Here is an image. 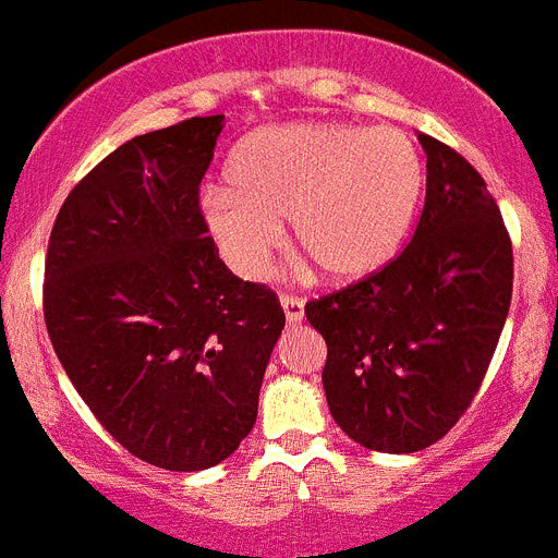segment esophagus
Instances as JSON below:
<instances>
[{
    "mask_svg": "<svg viewBox=\"0 0 558 558\" xmlns=\"http://www.w3.org/2000/svg\"><path fill=\"white\" fill-rule=\"evenodd\" d=\"M279 304H282L288 324H301L304 320V301L301 299H295V295H279Z\"/></svg>",
    "mask_w": 558,
    "mask_h": 558,
    "instance_id": "34e87169",
    "label": "esophagus"
}]
</instances>
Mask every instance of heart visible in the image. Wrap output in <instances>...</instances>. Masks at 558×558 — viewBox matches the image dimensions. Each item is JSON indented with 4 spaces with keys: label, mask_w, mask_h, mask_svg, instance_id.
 <instances>
[{
    "label": "heart",
    "mask_w": 558,
    "mask_h": 558,
    "mask_svg": "<svg viewBox=\"0 0 558 558\" xmlns=\"http://www.w3.org/2000/svg\"><path fill=\"white\" fill-rule=\"evenodd\" d=\"M223 173L229 187H204L198 213L234 274L263 279L288 221L290 245L340 284L401 252L426 182L403 132L340 121L263 126L234 146Z\"/></svg>",
    "instance_id": "1"
}]
</instances>
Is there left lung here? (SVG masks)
Returning <instances> with one entry per match:
<instances>
[{
	"mask_svg": "<svg viewBox=\"0 0 558 558\" xmlns=\"http://www.w3.org/2000/svg\"><path fill=\"white\" fill-rule=\"evenodd\" d=\"M426 204L379 274L306 304L326 340L337 426L381 453H415L451 432L482 387L512 301V240L484 179L417 132Z\"/></svg>",
	"mask_w": 558,
	"mask_h": 558,
	"instance_id": "left-lung-1",
	"label": "left lung"
}]
</instances>
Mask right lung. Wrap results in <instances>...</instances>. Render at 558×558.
<instances>
[{
    "instance_id": "right-lung-1",
    "label": "right lung",
    "mask_w": 558,
    "mask_h": 558,
    "mask_svg": "<svg viewBox=\"0 0 558 558\" xmlns=\"http://www.w3.org/2000/svg\"><path fill=\"white\" fill-rule=\"evenodd\" d=\"M223 116L146 132L69 193L44 318L71 385L132 457L179 473L238 451L284 313L218 257L198 185Z\"/></svg>"
}]
</instances>
